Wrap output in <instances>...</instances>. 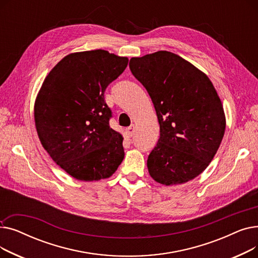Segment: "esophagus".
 <instances>
[{
	"mask_svg": "<svg viewBox=\"0 0 258 258\" xmlns=\"http://www.w3.org/2000/svg\"><path fill=\"white\" fill-rule=\"evenodd\" d=\"M135 130H136V125H135V124H132L131 126H128L127 128H126V133H127V135H128V136H133V135H134V133H135Z\"/></svg>",
	"mask_w": 258,
	"mask_h": 258,
	"instance_id": "esophagus-1",
	"label": "esophagus"
}]
</instances>
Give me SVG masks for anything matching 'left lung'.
<instances>
[{"label": "left lung", "instance_id": "obj_1", "mask_svg": "<svg viewBox=\"0 0 258 258\" xmlns=\"http://www.w3.org/2000/svg\"><path fill=\"white\" fill-rule=\"evenodd\" d=\"M130 69L150 94L160 124V138L147 159L151 177L166 186L195 179L218 152L226 128L210 79L168 51L133 57Z\"/></svg>", "mask_w": 258, "mask_h": 258}]
</instances>
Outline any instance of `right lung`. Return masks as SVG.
I'll return each mask as SVG.
<instances>
[{"mask_svg": "<svg viewBox=\"0 0 258 258\" xmlns=\"http://www.w3.org/2000/svg\"><path fill=\"white\" fill-rule=\"evenodd\" d=\"M127 57L105 50L71 53L45 78L34 103L38 138L52 160L80 181L110 178L124 158L121 134L110 127L104 91Z\"/></svg>", "mask_w": 258, "mask_h": 258, "instance_id": "obj_1", "label": "right lung"}]
</instances>
